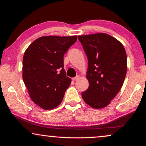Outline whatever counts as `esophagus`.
I'll use <instances>...</instances> for the list:
<instances>
[{"instance_id": "34e87169", "label": "esophagus", "mask_w": 146, "mask_h": 146, "mask_svg": "<svg viewBox=\"0 0 146 146\" xmlns=\"http://www.w3.org/2000/svg\"><path fill=\"white\" fill-rule=\"evenodd\" d=\"M79 78H80V76H79L78 75H76L75 77H73L72 79H73V80H78L79 79Z\"/></svg>"}]
</instances>
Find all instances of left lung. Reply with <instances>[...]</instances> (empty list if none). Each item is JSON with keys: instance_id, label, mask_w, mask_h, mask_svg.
Returning a JSON list of instances; mask_svg holds the SVG:
<instances>
[{"instance_id": "left-lung-1", "label": "left lung", "mask_w": 146, "mask_h": 146, "mask_svg": "<svg viewBox=\"0 0 146 146\" xmlns=\"http://www.w3.org/2000/svg\"><path fill=\"white\" fill-rule=\"evenodd\" d=\"M87 55L88 89L82 93L84 102L95 109L106 107L123 85L127 55L119 41L104 33L78 36Z\"/></svg>"}]
</instances>
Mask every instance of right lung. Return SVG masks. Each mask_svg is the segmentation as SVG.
<instances>
[{
	"label": "right lung",
	"mask_w": 146,
	"mask_h": 146,
	"mask_svg": "<svg viewBox=\"0 0 146 146\" xmlns=\"http://www.w3.org/2000/svg\"><path fill=\"white\" fill-rule=\"evenodd\" d=\"M77 36H44L36 39L24 53L23 78L32 100L44 110L60 104L71 80L66 75L64 55Z\"/></svg>",
	"instance_id": "right-lung-1"
}]
</instances>
